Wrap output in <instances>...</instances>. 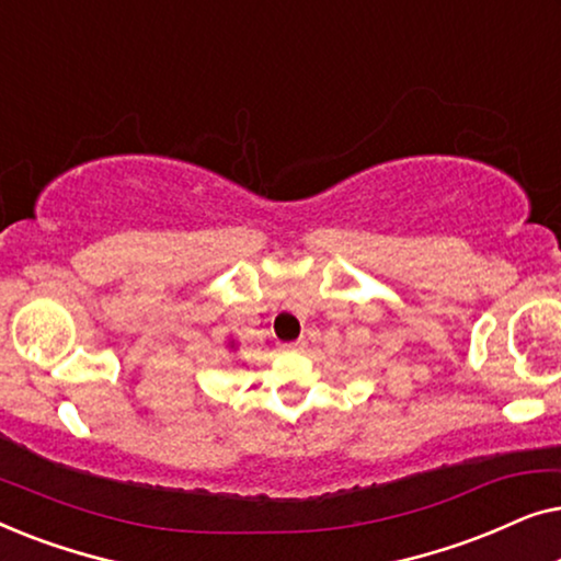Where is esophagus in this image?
I'll list each match as a JSON object with an SVG mask.
<instances>
[{"mask_svg": "<svg viewBox=\"0 0 561 561\" xmlns=\"http://www.w3.org/2000/svg\"><path fill=\"white\" fill-rule=\"evenodd\" d=\"M304 347H306V340H296V342L280 344V350H286V352H301Z\"/></svg>", "mask_w": 561, "mask_h": 561, "instance_id": "esophagus-1", "label": "esophagus"}]
</instances>
